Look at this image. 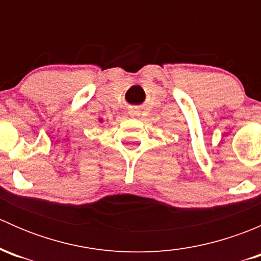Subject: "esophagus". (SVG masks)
Segmentation results:
<instances>
[{
  "label": "esophagus",
  "mask_w": 261,
  "mask_h": 261,
  "mask_svg": "<svg viewBox=\"0 0 261 261\" xmlns=\"http://www.w3.org/2000/svg\"><path fill=\"white\" fill-rule=\"evenodd\" d=\"M128 114H130V116H134V117H135V116L140 115V111H139V109H136V107H133V109L128 111Z\"/></svg>",
  "instance_id": "1"
}]
</instances>
